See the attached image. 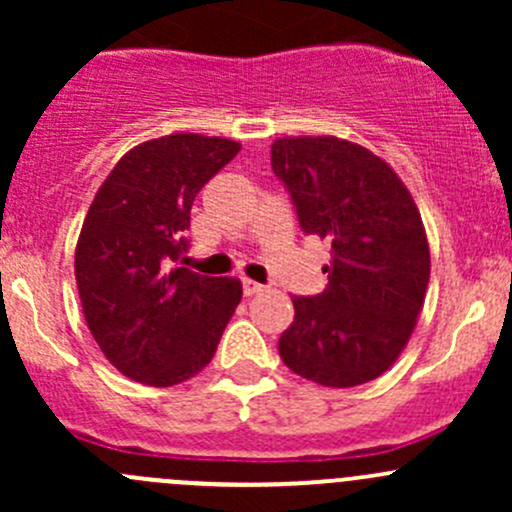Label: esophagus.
Wrapping results in <instances>:
<instances>
[{
	"label": "esophagus",
	"instance_id": "34e87169",
	"mask_svg": "<svg viewBox=\"0 0 512 512\" xmlns=\"http://www.w3.org/2000/svg\"><path fill=\"white\" fill-rule=\"evenodd\" d=\"M265 289V285H257V282L252 280H242V294H245V297H255V294H262Z\"/></svg>",
	"mask_w": 512,
	"mask_h": 512
}]
</instances>
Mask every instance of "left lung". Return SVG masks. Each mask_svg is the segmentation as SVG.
<instances>
[{"instance_id": "1", "label": "left lung", "mask_w": 512, "mask_h": 512, "mask_svg": "<svg viewBox=\"0 0 512 512\" xmlns=\"http://www.w3.org/2000/svg\"><path fill=\"white\" fill-rule=\"evenodd\" d=\"M272 170L304 235L332 245L327 289L292 299L282 361L322 386L366 384L394 364L423 307L431 255L421 213L384 160L342 138H280Z\"/></svg>"}]
</instances>
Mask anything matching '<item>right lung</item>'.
<instances>
[{
  "label": "right lung",
  "mask_w": 512,
  "mask_h": 512,
  "mask_svg": "<svg viewBox=\"0 0 512 512\" xmlns=\"http://www.w3.org/2000/svg\"><path fill=\"white\" fill-rule=\"evenodd\" d=\"M237 151L227 138L163 136L128 151L98 188L76 285L96 344L128 379L173 386L203 371L240 304L232 277L173 267L190 247L195 195Z\"/></svg>",
  "instance_id": "right-lung-1"
}]
</instances>
